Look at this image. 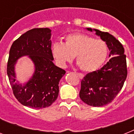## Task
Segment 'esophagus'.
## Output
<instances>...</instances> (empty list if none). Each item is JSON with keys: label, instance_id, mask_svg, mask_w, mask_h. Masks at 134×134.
Here are the masks:
<instances>
[{"label": "esophagus", "instance_id": "obj_1", "mask_svg": "<svg viewBox=\"0 0 134 134\" xmlns=\"http://www.w3.org/2000/svg\"><path fill=\"white\" fill-rule=\"evenodd\" d=\"M76 74H77L78 76H79L80 79H83V76H84L83 74H81V73H76Z\"/></svg>", "mask_w": 134, "mask_h": 134}]
</instances>
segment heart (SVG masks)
<instances>
[{
  "instance_id": "1",
  "label": "heart",
  "mask_w": 134,
  "mask_h": 134,
  "mask_svg": "<svg viewBox=\"0 0 134 134\" xmlns=\"http://www.w3.org/2000/svg\"><path fill=\"white\" fill-rule=\"evenodd\" d=\"M107 53L108 47L104 41L79 32L68 35L64 44L56 42L52 46L53 56L58 66L65 68L76 56L80 68L88 72L99 69Z\"/></svg>"
}]
</instances>
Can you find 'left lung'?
<instances>
[{
    "mask_svg": "<svg viewBox=\"0 0 134 134\" xmlns=\"http://www.w3.org/2000/svg\"><path fill=\"white\" fill-rule=\"evenodd\" d=\"M92 31V28H87ZM96 34L106 42L110 51L108 62L101 69L87 74L81 80L79 92L81 99L94 107L103 106L114 99L122 88L127 79L126 55L122 45L108 32L94 29Z\"/></svg>",
    "mask_w": 134,
    "mask_h": 134,
    "instance_id": "1",
    "label": "left lung"
}]
</instances>
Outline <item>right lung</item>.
<instances>
[{
    "instance_id": "1",
    "label": "right lung",
    "mask_w": 134,
    "mask_h": 134,
    "mask_svg": "<svg viewBox=\"0 0 134 134\" xmlns=\"http://www.w3.org/2000/svg\"><path fill=\"white\" fill-rule=\"evenodd\" d=\"M49 28H33L16 40L9 50L7 74L13 94L24 106L44 108L57 99L59 81L65 74L64 69L53 64ZM28 55L35 65V73L26 84L15 81L14 65L18 59Z\"/></svg>"
}]
</instances>
